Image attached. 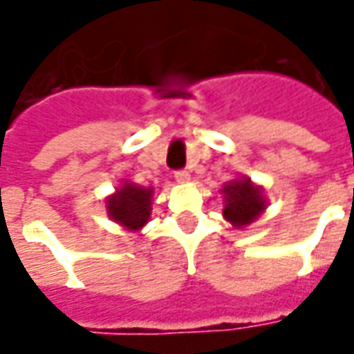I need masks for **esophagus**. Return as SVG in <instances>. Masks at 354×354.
<instances>
[{"label":"esophagus","instance_id":"1","mask_svg":"<svg viewBox=\"0 0 354 354\" xmlns=\"http://www.w3.org/2000/svg\"><path fill=\"white\" fill-rule=\"evenodd\" d=\"M175 181L177 183H189L191 181V173L189 171H185V169H181V171H175Z\"/></svg>","mask_w":354,"mask_h":354}]
</instances>
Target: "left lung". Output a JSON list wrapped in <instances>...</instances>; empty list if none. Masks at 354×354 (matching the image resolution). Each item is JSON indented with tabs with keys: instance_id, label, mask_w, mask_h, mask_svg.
<instances>
[{
	"instance_id": "obj_1",
	"label": "left lung",
	"mask_w": 354,
	"mask_h": 354,
	"mask_svg": "<svg viewBox=\"0 0 354 354\" xmlns=\"http://www.w3.org/2000/svg\"><path fill=\"white\" fill-rule=\"evenodd\" d=\"M223 194V218L235 229H245L254 223L268 208L264 189L250 181V177L241 175L231 179L221 189Z\"/></svg>"
}]
</instances>
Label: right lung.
Listing matches in <instances>:
<instances>
[{
  "instance_id": "add662e5",
  "label": "right lung",
  "mask_w": 354,
  "mask_h": 354,
  "mask_svg": "<svg viewBox=\"0 0 354 354\" xmlns=\"http://www.w3.org/2000/svg\"><path fill=\"white\" fill-rule=\"evenodd\" d=\"M152 202L153 187H140L133 181H123L115 192L106 198L107 216L127 231L136 233L150 221Z\"/></svg>"
}]
</instances>
